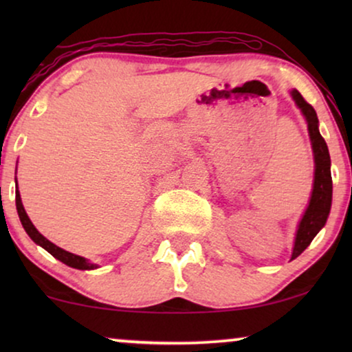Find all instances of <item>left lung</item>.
I'll list each match as a JSON object with an SVG mask.
<instances>
[{
	"label": "left lung",
	"instance_id": "8db88e82",
	"mask_svg": "<svg viewBox=\"0 0 352 352\" xmlns=\"http://www.w3.org/2000/svg\"><path fill=\"white\" fill-rule=\"evenodd\" d=\"M292 96L298 107L301 109L302 115L306 117L316 162L314 189H312L309 206H307L306 213L300 223V228H298L295 247H293L292 253V259H295L309 247L312 239L324 228L327 218H329L331 206V173L329 147H327L325 139L319 133V120H317L316 110L312 109L311 104L306 102L305 98L296 89L292 91Z\"/></svg>",
	"mask_w": 352,
	"mask_h": 352
}]
</instances>
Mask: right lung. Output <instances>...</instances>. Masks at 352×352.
Returning <instances> with one entry per match:
<instances>
[{
	"instance_id": "right-lung-1",
	"label": "right lung",
	"mask_w": 352,
	"mask_h": 352,
	"mask_svg": "<svg viewBox=\"0 0 352 352\" xmlns=\"http://www.w3.org/2000/svg\"><path fill=\"white\" fill-rule=\"evenodd\" d=\"M16 206H17L19 218H21V223L23 226V229H25V232L30 235V239L33 240V242L45 248L46 252H50L52 256L57 258L59 261H62L64 264H67V266L75 267V269H96V267H98V264H91V263L86 261L85 258L76 256V254H74V253L65 252V250H62V248L57 247V245L50 242V240H47L46 237H43V235L36 230L35 226L32 224V221L27 216L25 210H23V205H22L21 194H19V190L16 192Z\"/></svg>"
}]
</instances>
